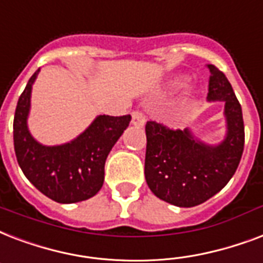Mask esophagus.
<instances>
[{
    "instance_id": "esophagus-1",
    "label": "esophagus",
    "mask_w": 263,
    "mask_h": 263,
    "mask_svg": "<svg viewBox=\"0 0 263 263\" xmlns=\"http://www.w3.org/2000/svg\"><path fill=\"white\" fill-rule=\"evenodd\" d=\"M132 123L134 126H138V127H142L145 125V115L141 112V111H134L132 114Z\"/></svg>"
}]
</instances>
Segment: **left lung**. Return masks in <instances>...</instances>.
Here are the masks:
<instances>
[{
    "label": "left lung",
    "instance_id": "left-lung-1",
    "mask_svg": "<svg viewBox=\"0 0 263 263\" xmlns=\"http://www.w3.org/2000/svg\"><path fill=\"white\" fill-rule=\"evenodd\" d=\"M207 101L223 103L227 133L218 144L201 141L186 127L146 122L145 180L155 196L177 207L201 204L229 182L244 148L241 105L222 71L209 64Z\"/></svg>",
    "mask_w": 263,
    "mask_h": 263
}]
</instances>
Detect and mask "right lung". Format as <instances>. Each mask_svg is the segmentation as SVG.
Here are the masks:
<instances>
[{
  "label": "right lung",
  "instance_id": "right-lung-1",
  "mask_svg": "<svg viewBox=\"0 0 263 263\" xmlns=\"http://www.w3.org/2000/svg\"><path fill=\"white\" fill-rule=\"evenodd\" d=\"M40 70L28 79L20 95L13 119V144L22 172L49 199L70 204L87 200L104 184L107 156L127 129L132 117L99 115L74 140L60 145H44L28 129L32 85Z\"/></svg>",
  "mask_w": 263,
  "mask_h": 263
}]
</instances>
